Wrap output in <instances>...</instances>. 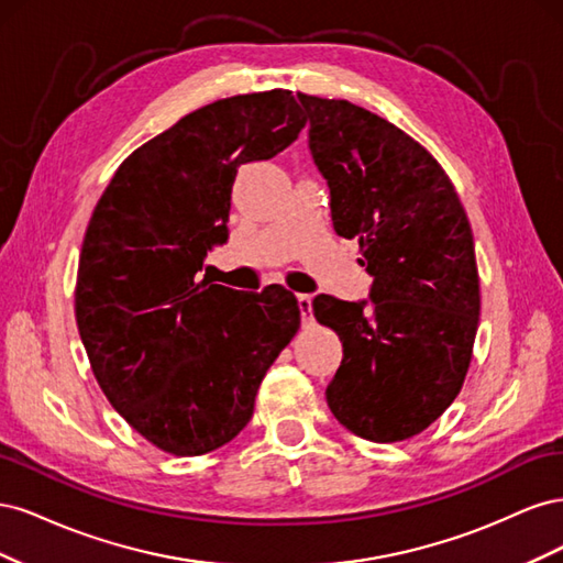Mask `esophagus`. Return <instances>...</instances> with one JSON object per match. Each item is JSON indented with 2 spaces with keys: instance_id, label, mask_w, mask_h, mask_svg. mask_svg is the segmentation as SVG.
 Returning <instances> with one entry per match:
<instances>
[{
  "instance_id": "esophagus-1",
  "label": "esophagus",
  "mask_w": 563,
  "mask_h": 563,
  "mask_svg": "<svg viewBox=\"0 0 563 563\" xmlns=\"http://www.w3.org/2000/svg\"><path fill=\"white\" fill-rule=\"evenodd\" d=\"M298 308H300V319H302V323H310V321H312V296L300 294V296H298Z\"/></svg>"
}]
</instances>
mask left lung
Masks as SVG:
<instances>
[{
	"label": "left lung",
	"mask_w": 563,
	"mask_h": 563,
	"mask_svg": "<svg viewBox=\"0 0 563 563\" xmlns=\"http://www.w3.org/2000/svg\"><path fill=\"white\" fill-rule=\"evenodd\" d=\"M310 152L331 190L333 228L360 240L371 302L317 296L343 343L327 387L340 424L391 444L446 411L465 383L479 327V272L451 178L411 135L347 100L298 93Z\"/></svg>",
	"instance_id": "left-lung-1"
}]
</instances>
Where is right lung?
I'll return each instance as SVG.
<instances>
[{
    "instance_id": "add662e5",
    "label": "right lung",
    "mask_w": 563,
    "mask_h": 563,
    "mask_svg": "<svg viewBox=\"0 0 563 563\" xmlns=\"http://www.w3.org/2000/svg\"><path fill=\"white\" fill-rule=\"evenodd\" d=\"M305 122L286 89L216 100L133 150L96 203L77 329L114 411L166 453L201 455L240 434L300 327L284 286L244 294L197 272L228 240L236 168L279 155Z\"/></svg>"
}]
</instances>
